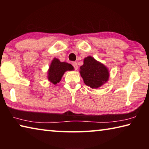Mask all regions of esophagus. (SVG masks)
Masks as SVG:
<instances>
[{
	"mask_svg": "<svg viewBox=\"0 0 149 149\" xmlns=\"http://www.w3.org/2000/svg\"><path fill=\"white\" fill-rule=\"evenodd\" d=\"M72 65H73V66H74V69H75V70H77L78 69V65H77V62H72Z\"/></svg>",
	"mask_w": 149,
	"mask_h": 149,
	"instance_id": "1",
	"label": "esophagus"
}]
</instances>
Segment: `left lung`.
Segmentation results:
<instances>
[{
    "label": "left lung",
    "mask_w": 149,
    "mask_h": 149,
    "mask_svg": "<svg viewBox=\"0 0 149 149\" xmlns=\"http://www.w3.org/2000/svg\"><path fill=\"white\" fill-rule=\"evenodd\" d=\"M79 73L85 84L92 89L101 87L108 81L110 75L107 68L92 56L85 58Z\"/></svg>",
    "instance_id": "1"
}]
</instances>
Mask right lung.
Masks as SVG:
<instances>
[{"instance_id": "1", "label": "right lung", "mask_w": 149, "mask_h": 149, "mask_svg": "<svg viewBox=\"0 0 149 149\" xmlns=\"http://www.w3.org/2000/svg\"><path fill=\"white\" fill-rule=\"evenodd\" d=\"M74 67L67 62H61L54 58L52 60L48 70V79L52 84L56 85L60 81L64 73L66 71H72Z\"/></svg>"}]
</instances>
